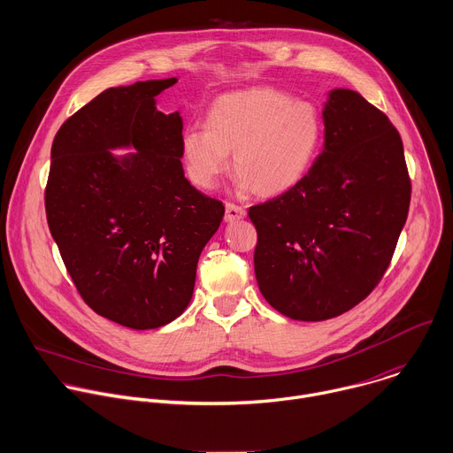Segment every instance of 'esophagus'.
Wrapping results in <instances>:
<instances>
[{
	"label": "esophagus",
	"instance_id": "34e87169",
	"mask_svg": "<svg viewBox=\"0 0 453 453\" xmlns=\"http://www.w3.org/2000/svg\"><path fill=\"white\" fill-rule=\"evenodd\" d=\"M243 217H245V210L242 206L233 204V203H226V215H224L226 222H236Z\"/></svg>",
	"mask_w": 453,
	"mask_h": 453
}]
</instances>
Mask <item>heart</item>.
I'll return each instance as SVG.
<instances>
[{
	"instance_id": "obj_1",
	"label": "heart",
	"mask_w": 453,
	"mask_h": 453,
	"mask_svg": "<svg viewBox=\"0 0 453 453\" xmlns=\"http://www.w3.org/2000/svg\"><path fill=\"white\" fill-rule=\"evenodd\" d=\"M208 126L185 131L181 150L190 180L201 188H215L233 167L245 188L273 197L303 180L324 134L322 115L310 101L257 87L229 92L213 101Z\"/></svg>"
}]
</instances>
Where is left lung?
<instances>
[{
	"label": "left lung",
	"instance_id": "left-lung-1",
	"mask_svg": "<svg viewBox=\"0 0 453 453\" xmlns=\"http://www.w3.org/2000/svg\"><path fill=\"white\" fill-rule=\"evenodd\" d=\"M324 126V149L310 173L249 208L259 291L280 315L303 322L343 315L373 291L411 203L403 143L384 111L336 88Z\"/></svg>",
	"mask_w": 453,
	"mask_h": 453
}]
</instances>
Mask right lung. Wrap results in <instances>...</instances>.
Returning a JSON list of instances; mask_svg holds the SVG:
<instances>
[{
    "label": "right lung",
    "mask_w": 453,
    "mask_h": 453,
    "mask_svg": "<svg viewBox=\"0 0 453 453\" xmlns=\"http://www.w3.org/2000/svg\"><path fill=\"white\" fill-rule=\"evenodd\" d=\"M176 81L106 88L51 145L44 203L64 265L90 310L136 331L187 310L199 256L224 217V204L185 178L180 113L157 110ZM129 144V157L109 153Z\"/></svg>",
    "instance_id": "obj_1"
}]
</instances>
